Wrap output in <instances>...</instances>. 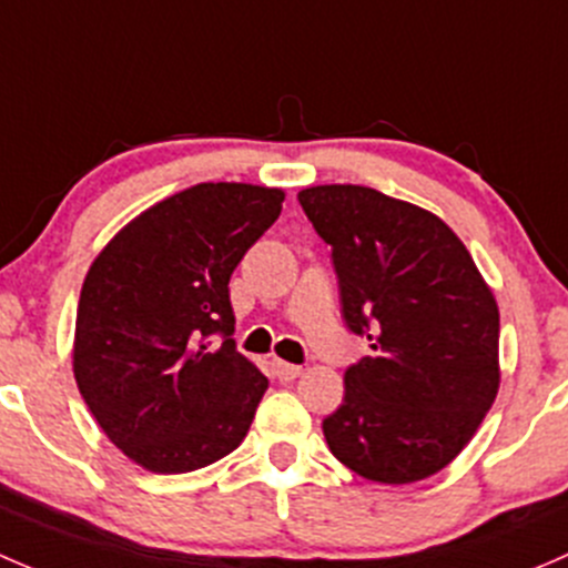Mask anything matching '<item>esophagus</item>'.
I'll use <instances>...</instances> for the list:
<instances>
[{
  "label": "esophagus",
  "instance_id": "esophagus-1",
  "mask_svg": "<svg viewBox=\"0 0 568 568\" xmlns=\"http://www.w3.org/2000/svg\"><path fill=\"white\" fill-rule=\"evenodd\" d=\"M273 374H276L278 379H282V383H292V379L295 377H301V366H295V364H286V361H273Z\"/></svg>",
  "mask_w": 568,
  "mask_h": 568
}]
</instances>
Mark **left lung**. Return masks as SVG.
Returning <instances> with one entry per match:
<instances>
[{
    "label": "left lung",
    "instance_id": "left-lung-1",
    "mask_svg": "<svg viewBox=\"0 0 568 568\" xmlns=\"http://www.w3.org/2000/svg\"><path fill=\"white\" fill-rule=\"evenodd\" d=\"M297 202L331 245L344 323L372 342L323 420L327 448L377 484L435 476L498 396L493 290L452 226L418 204L364 185H312Z\"/></svg>",
    "mask_w": 568,
    "mask_h": 568
}]
</instances>
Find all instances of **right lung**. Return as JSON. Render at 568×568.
Instances as JSON below:
<instances>
[{"label":"right lung","mask_w":568,"mask_h":568,"mask_svg":"<svg viewBox=\"0 0 568 568\" xmlns=\"http://www.w3.org/2000/svg\"><path fill=\"white\" fill-rule=\"evenodd\" d=\"M282 202L267 185H191L128 221L87 271L75 385L144 470H199L248 435L267 377L235 349L230 278ZM213 332L225 336L221 348L209 347Z\"/></svg>","instance_id":"right-lung-1"}]
</instances>
